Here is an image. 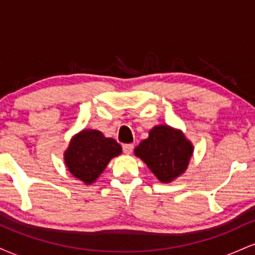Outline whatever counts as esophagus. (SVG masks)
I'll list each match as a JSON object with an SVG mask.
<instances>
[{"instance_id":"esophagus-1","label":"esophagus","mask_w":255,"mask_h":255,"mask_svg":"<svg viewBox=\"0 0 255 255\" xmlns=\"http://www.w3.org/2000/svg\"><path fill=\"white\" fill-rule=\"evenodd\" d=\"M133 144H125L122 146V148H124V152L126 154H130L131 151H133Z\"/></svg>"}]
</instances>
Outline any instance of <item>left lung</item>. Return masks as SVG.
<instances>
[{"label": "left lung", "mask_w": 255, "mask_h": 255, "mask_svg": "<svg viewBox=\"0 0 255 255\" xmlns=\"http://www.w3.org/2000/svg\"><path fill=\"white\" fill-rule=\"evenodd\" d=\"M193 151L192 142L182 131L160 125L152 128L147 139L136 146L134 153L160 182L168 183L183 174Z\"/></svg>", "instance_id": "obj_1"}]
</instances>
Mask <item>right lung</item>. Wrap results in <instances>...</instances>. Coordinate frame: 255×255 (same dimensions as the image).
<instances>
[{
	"instance_id": "add662e5",
	"label": "right lung",
	"mask_w": 255,
	"mask_h": 255,
	"mask_svg": "<svg viewBox=\"0 0 255 255\" xmlns=\"http://www.w3.org/2000/svg\"><path fill=\"white\" fill-rule=\"evenodd\" d=\"M122 153L121 145L96 129H84L72 137L64 163L74 177L91 184L107 168L111 158Z\"/></svg>"
}]
</instances>
